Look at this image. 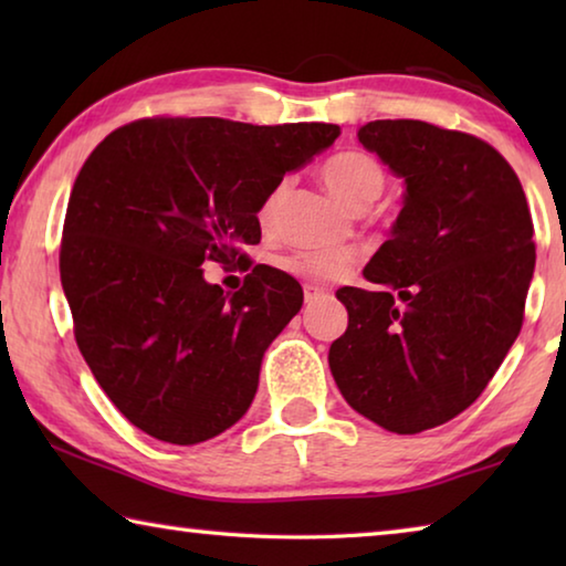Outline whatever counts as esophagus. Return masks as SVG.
Instances as JSON below:
<instances>
[{"instance_id":"esophagus-1","label":"esophagus","mask_w":566,"mask_h":566,"mask_svg":"<svg viewBox=\"0 0 566 566\" xmlns=\"http://www.w3.org/2000/svg\"><path fill=\"white\" fill-rule=\"evenodd\" d=\"M322 294H324V290H319V286H314V284H304V302H306V304L317 302Z\"/></svg>"}]
</instances>
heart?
I'll return each instance as SVG.
<instances>
[{
  "mask_svg": "<svg viewBox=\"0 0 566 566\" xmlns=\"http://www.w3.org/2000/svg\"><path fill=\"white\" fill-rule=\"evenodd\" d=\"M322 179L334 195H337L344 205L352 209H367L385 189V169L377 165L364 151H339V155L329 157L322 167ZM284 185L276 187L262 207V217L270 219L276 207L282 202ZM357 262V254L349 249H302L286 256L284 266L292 274L302 276V280L312 282H332L339 280L344 272L352 270Z\"/></svg>",
  "mask_w": 566,
  "mask_h": 566,
  "instance_id": "obj_1",
  "label": "heart"
}]
</instances>
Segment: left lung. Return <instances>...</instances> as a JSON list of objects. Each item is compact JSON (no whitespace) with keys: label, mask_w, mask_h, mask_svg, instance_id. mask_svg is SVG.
Masks as SVG:
<instances>
[{"label":"left lung","mask_w":566,"mask_h":566,"mask_svg":"<svg viewBox=\"0 0 566 566\" xmlns=\"http://www.w3.org/2000/svg\"><path fill=\"white\" fill-rule=\"evenodd\" d=\"M405 179V207L364 276L342 286L347 332L329 369L347 405L387 432L454 419L490 385L522 329L534 274L524 189L500 151L419 119L357 132Z\"/></svg>","instance_id":"8db88e82"}]
</instances>
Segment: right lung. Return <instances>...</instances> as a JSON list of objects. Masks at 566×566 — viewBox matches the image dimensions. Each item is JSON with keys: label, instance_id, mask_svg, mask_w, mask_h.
I'll return each mask as SVG.
<instances>
[{"label": "right lung", "instance_id": "obj_1", "mask_svg": "<svg viewBox=\"0 0 566 566\" xmlns=\"http://www.w3.org/2000/svg\"><path fill=\"white\" fill-rule=\"evenodd\" d=\"M337 137L322 122L155 117L114 129L84 161L64 219L62 290L84 361L142 432L189 447L247 415L302 286L256 264L224 294L202 264H249L239 247L262 239L266 197Z\"/></svg>", "mask_w": 566, "mask_h": 566}]
</instances>
